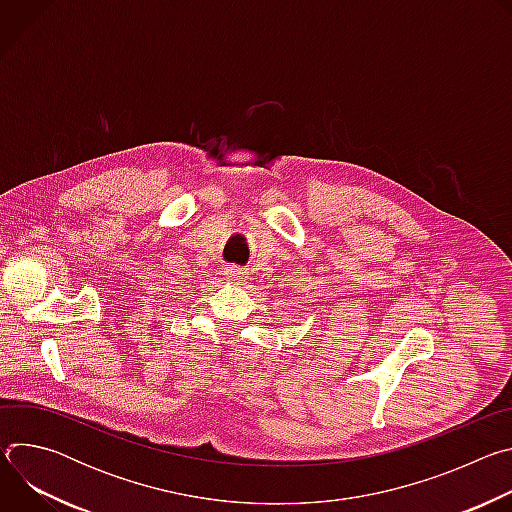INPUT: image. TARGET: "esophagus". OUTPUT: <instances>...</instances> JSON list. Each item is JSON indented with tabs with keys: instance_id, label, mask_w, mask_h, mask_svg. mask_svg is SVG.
I'll return each instance as SVG.
<instances>
[{
	"instance_id": "obj_1",
	"label": "esophagus",
	"mask_w": 512,
	"mask_h": 512,
	"mask_svg": "<svg viewBox=\"0 0 512 512\" xmlns=\"http://www.w3.org/2000/svg\"><path fill=\"white\" fill-rule=\"evenodd\" d=\"M227 277L229 279H233V281H237V283H241L243 279H245V271L241 269V267H237V265H231V267H227Z\"/></svg>"
}]
</instances>
